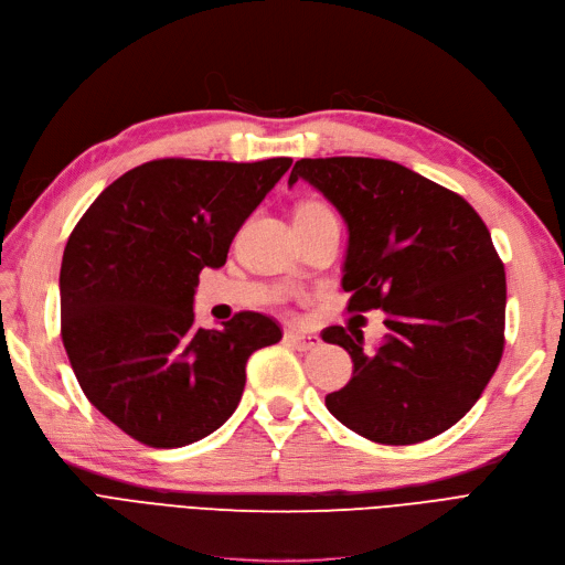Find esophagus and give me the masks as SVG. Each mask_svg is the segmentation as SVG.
Instances as JSON below:
<instances>
[{
    "mask_svg": "<svg viewBox=\"0 0 565 565\" xmlns=\"http://www.w3.org/2000/svg\"><path fill=\"white\" fill-rule=\"evenodd\" d=\"M285 341L289 345H295L299 350H310V348H318L320 339L316 334H308V332H297V329H287L285 332Z\"/></svg>",
    "mask_w": 565,
    "mask_h": 565,
    "instance_id": "esophagus-1",
    "label": "esophagus"
}]
</instances>
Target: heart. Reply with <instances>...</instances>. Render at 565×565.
<instances>
[{"label":"heart","mask_w":565,"mask_h":565,"mask_svg":"<svg viewBox=\"0 0 565 565\" xmlns=\"http://www.w3.org/2000/svg\"><path fill=\"white\" fill-rule=\"evenodd\" d=\"M318 207H327V205H322V203H306V205H301V210H318Z\"/></svg>","instance_id":"heart-1"}]
</instances>
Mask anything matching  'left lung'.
Listing matches in <instances>:
<instances>
[{
    "mask_svg": "<svg viewBox=\"0 0 565 565\" xmlns=\"http://www.w3.org/2000/svg\"><path fill=\"white\" fill-rule=\"evenodd\" d=\"M297 180L322 191L348 224V313L385 310L376 353H366L360 329L322 332L353 360V379L324 397L329 414L393 446L449 430L481 397L504 348L508 282L489 228L456 191L395 161L301 159L287 184Z\"/></svg>",
    "mask_w": 565,
    "mask_h": 565,
    "instance_id": "8db88e82",
    "label": "left lung"
}]
</instances>
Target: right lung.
<instances>
[{"mask_svg":"<svg viewBox=\"0 0 565 565\" xmlns=\"http://www.w3.org/2000/svg\"><path fill=\"white\" fill-rule=\"evenodd\" d=\"M289 166L149 161L111 182L70 233L63 345L88 402L128 437L178 449L215 433L241 402L247 358L282 339L255 310L196 327L193 291Z\"/></svg>","mask_w":565,"mask_h":565,"instance_id":"obj_1","label":"right lung"}]
</instances>
